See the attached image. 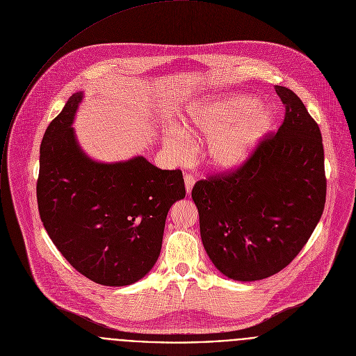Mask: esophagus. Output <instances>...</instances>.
Returning a JSON list of instances; mask_svg holds the SVG:
<instances>
[{
    "mask_svg": "<svg viewBox=\"0 0 356 356\" xmlns=\"http://www.w3.org/2000/svg\"><path fill=\"white\" fill-rule=\"evenodd\" d=\"M194 183H195L194 176H191V175H186V176H184V184H186V191H187V194L191 193Z\"/></svg>",
    "mask_w": 356,
    "mask_h": 356,
    "instance_id": "obj_1",
    "label": "esophagus"
}]
</instances>
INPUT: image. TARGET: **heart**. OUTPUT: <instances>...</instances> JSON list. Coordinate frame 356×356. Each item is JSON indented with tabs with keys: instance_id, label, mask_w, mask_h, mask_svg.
Returning a JSON list of instances; mask_svg holds the SVG:
<instances>
[{
	"instance_id": "heart-1",
	"label": "heart",
	"mask_w": 356,
	"mask_h": 356,
	"mask_svg": "<svg viewBox=\"0 0 356 356\" xmlns=\"http://www.w3.org/2000/svg\"><path fill=\"white\" fill-rule=\"evenodd\" d=\"M273 123V112L248 95H223L193 105L187 112L190 136H209L205 149L208 163L223 172L241 168L255 152ZM166 145L177 161L188 156L191 141L175 130Z\"/></svg>"
}]
</instances>
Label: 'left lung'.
Here are the masks:
<instances>
[{"label":"left lung","instance_id":"obj_1","mask_svg":"<svg viewBox=\"0 0 356 356\" xmlns=\"http://www.w3.org/2000/svg\"><path fill=\"white\" fill-rule=\"evenodd\" d=\"M286 106L277 133L230 173L195 183L204 248L225 276L238 282L270 277L304 248L325 209L322 133L300 97L276 86Z\"/></svg>","mask_w":356,"mask_h":356}]
</instances>
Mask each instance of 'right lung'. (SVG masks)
Listing matches in <instances>:
<instances>
[{
	"label": "right lung",
	"mask_w": 356,
	"mask_h": 356,
	"mask_svg": "<svg viewBox=\"0 0 356 356\" xmlns=\"http://www.w3.org/2000/svg\"><path fill=\"white\" fill-rule=\"evenodd\" d=\"M74 92L47 127L40 147L37 204L63 258L87 279L111 287L143 279L155 265L170 207L186 197L181 170L144 156L102 163L80 148Z\"/></svg>",
	"instance_id": "add662e5"
}]
</instances>
